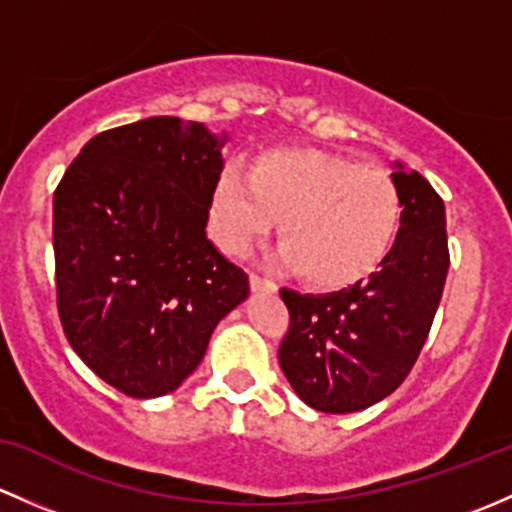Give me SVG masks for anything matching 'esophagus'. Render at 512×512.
<instances>
[{"label":"esophagus","mask_w":512,"mask_h":512,"mask_svg":"<svg viewBox=\"0 0 512 512\" xmlns=\"http://www.w3.org/2000/svg\"><path fill=\"white\" fill-rule=\"evenodd\" d=\"M251 291H256V293H276V283L273 281H268V278H263V276H258V273H251Z\"/></svg>","instance_id":"1"}]
</instances>
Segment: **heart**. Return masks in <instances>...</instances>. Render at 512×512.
Returning a JSON list of instances; mask_svg holds the SVG:
<instances>
[{"label":"heart","mask_w":512,"mask_h":512,"mask_svg":"<svg viewBox=\"0 0 512 512\" xmlns=\"http://www.w3.org/2000/svg\"><path fill=\"white\" fill-rule=\"evenodd\" d=\"M276 219L283 261L308 286L337 291L384 261L402 219V197L377 167L283 147L258 155L246 177L226 172L212 199L214 236L229 254H244Z\"/></svg>","instance_id":"b5f03b06"}]
</instances>
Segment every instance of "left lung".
Instances as JSON below:
<instances>
[{"label": "left lung", "instance_id": "left-lung-1", "mask_svg": "<svg viewBox=\"0 0 512 512\" xmlns=\"http://www.w3.org/2000/svg\"><path fill=\"white\" fill-rule=\"evenodd\" d=\"M392 179L402 219L377 271L335 293L281 291L291 325L278 362L295 394L318 412H360L389 397L412 372L444 293V202L419 172L399 162Z\"/></svg>", "mask_w": 512, "mask_h": 512}]
</instances>
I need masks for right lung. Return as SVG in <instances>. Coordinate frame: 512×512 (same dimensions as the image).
Instances as JSON below:
<instances>
[{"mask_svg": "<svg viewBox=\"0 0 512 512\" xmlns=\"http://www.w3.org/2000/svg\"><path fill=\"white\" fill-rule=\"evenodd\" d=\"M226 135L170 115L105 130L54 192L59 318L76 355L133 399L175 392L249 276L207 239Z\"/></svg>", "mask_w": 512, "mask_h": 512, "instance_id": "right-lung-1", "label": "right lung"}]
</instances>
